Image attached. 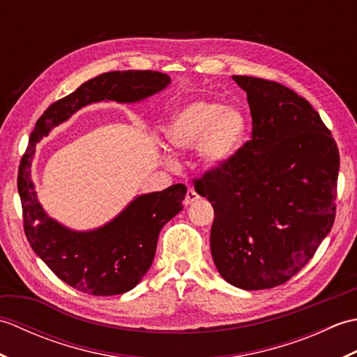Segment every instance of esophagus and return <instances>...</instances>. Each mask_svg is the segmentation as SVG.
Wrapping results in <instances>:
<instances>
[{"label":"esophagus","mask_w":357,"mask_h":357,"mask_svg":"<svg viewBox=\"0 0 357 357\" xmlns=\"http://www.w3.org/2000/svg\"><path fill=\"white\" fill-rule=\"evenodd\" d=\"M199 198H201V196H199L198 193H196L195 188H188L185 198H184V206H190V204L196 202Z\"/></svg>","instance_id":"esophagus-1"}]
</instances>
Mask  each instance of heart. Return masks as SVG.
I'll return each instance as SVG.
<instances>
[{"label":"heart","mask_w":357,"mask_h":357,"mask_svg":"<svg viewBox=\"0 0 357 357\" xmlns=\"http://www.w3.org/2000/svg\"><path fill=\"white\" fill-rule=\"evenodd\" d=\"M245 135L244 113L213 101L184 105L165 128L167 141L174 149L193 150L201 146V156L210 167L222 165L236 155Z\"/></svg>","instance_id":"b5f03b06"}]
</instances>
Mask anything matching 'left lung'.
Instances as JSON below:
<instances>
[{
	"label": "left lung",
	"mask_w": 357,
	"mask_h": 357,
	"mask_svg": "<svg viewBox=\"0 0 357 357\" xmlns=\"http://www.w3.org/2000/svg\"><path fill=\"white\" fill-rule=\"evenodd\" d=\"M252 139L195 181L215 210L210 250L227 282L264 290L305 267L336 215L339 150L312 104L279 82L234 77Z\"/></svg>",
	"instance_id": "8db88e82"
}]
</instances>
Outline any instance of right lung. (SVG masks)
<instances>
[{
	"label": "right lung",
	"instance_id": "obj_1",
	"mask_svg": "<svg viewBox=\"0 0 357 357\" xmlns=\"http://www.w3.org/2000/svg\"><path fill=\"white\" fill-rule=\"evenodd\" d=\"M172 82L153 70L109 72L89 79L73 93L53 102L36 121L18 170L22 222L30 247L45 265L77 290L93 296L130 291L153 262L162 227L183 210L187 188L174 184L162 192L139 195L100 229L77 231L45 213L32 181L36 142L75 112L100 101L138 102Z\"/></svg>",
	"mask_w": 357,
	"mask_h": 357
}]
</instances>
